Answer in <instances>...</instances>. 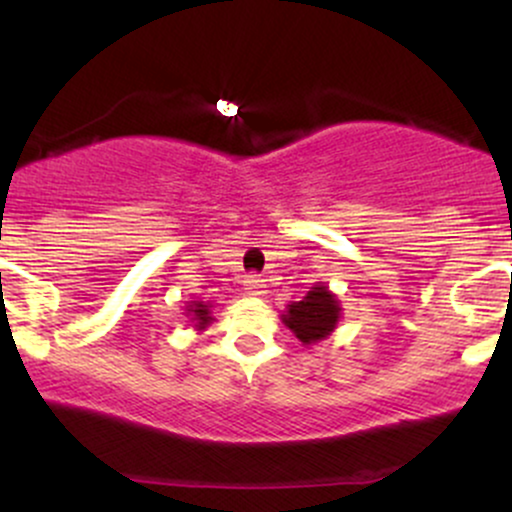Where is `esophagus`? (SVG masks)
Masks as SVG:
<instances>
[{
  "label": "esophagus",
  "mask_w": 512,
  "mask_h": 512,
  "mask_svg": "<svg viewBox=\"0 0 512 512\" xmlns=\"http://www.w3.org/2000/svg\"><path fill=\"white\" fill-rule=\"evenodd\" d=\"M245 291L252 293V296H260L264 293V279L257 274H248L245 276Z\"/></svg>",
  "instance_id": "esophagus-1"
}]
</instances>
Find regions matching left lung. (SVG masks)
Segmentation results:
<instances>
[{"instance_id": "obj_1", "label": "left lung", "mask_w": 512, "mask_h": 512, "mask_svg": "<svg viewBox=\"0 0 512 512\" xmlns=\"http://www.w3.org/2000/svg\"><path fill=\"white\" fill-rule=\"evenodd\" d=\"M342 320V303L330 291V286L317 281L310 286L301 301H291L286 305L281 322L293 332V337L305 346L322 342L337 330Z\"/></svg>"}]
</instances>
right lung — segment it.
<instances>
[{
  "label": "right lung",
  "mask_w": 512,
  "mask_h": 512,
  "mask_svg": "<svg viewBox=\"0 0 512 512\" xmlns=\"http://www.w3.org/2000/svg\"><path fill=\"white\" fill-rule=\"evenodd\" d=\"M211 308H214V305H211L209 301H202V298H195V301H187V305H185V315L187 320L192 322V325H195V330L197 332H204L207 330V327L211 325V322H214V315H211Z\"/></svg>",
  "instance_id": "1"
}]
</instances>
